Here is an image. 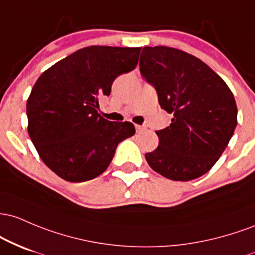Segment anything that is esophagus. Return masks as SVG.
I'll return each mask as SVG.
<instances>
[{
	"label": "esophagus",
	"instance_id": "esophagus-1",
	"mask_svg": "<svg viewBox=\"0 0 255 255\" xmlns=\"http://www.w3.org/2000/svg\"><path fill=\"white\" fill-rule=\"evenodd\" d=\"M147 130V127L145 125H136V131L137 132H142V131Z\"/></svg>",
	"mask_w": 255,
	"mask_h": 255
}]
</instances>
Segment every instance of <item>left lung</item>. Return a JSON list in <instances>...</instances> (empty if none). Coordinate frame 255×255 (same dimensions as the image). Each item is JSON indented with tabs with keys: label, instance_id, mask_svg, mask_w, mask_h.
<instances>
[{
	"label": "left lung",
	"instance_id": "1",
	"mask_svg": "<svg viewBox=\"0 0 255 255\" xmlns=\"http://www.w3.org/2000/svg\"><path fill=\"white\" fill-rule=\"evenodd\" d=\"M143 78L155 88L162 110L173 114L156 131L159 145L145 154L154 171L172 181H191L212 168L237 125V107L227 83L201 60L170 47H144Z\"/></svg>",
	"mask_w": 255,
	"mask_h": 255
}]
</instances>
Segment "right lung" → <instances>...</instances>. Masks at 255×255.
I'll use <instances>...</instances> for the list:
<instances>
[{"label": "right lung", "instance_id": "add662e5", "mask_svg": "<svg viewBox=\"0 0 255 255\" xmlns=\"http://www.w3.org/2000/svg\"><path fill=\"white\" fill-rule=\"evenodd\" d=\"M141 48L91 45L41 74L27 100V131L45 165L68 182L104 173L117 147L135 135L132 123H113L97 113L99 97L132 71Z\"/></svg>", "mask_w": 255, "mask_h": 255}]
</instances>
